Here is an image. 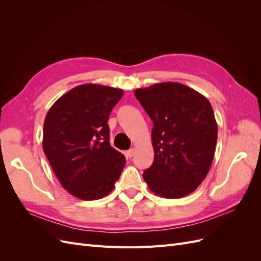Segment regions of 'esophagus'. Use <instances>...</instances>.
Instances as JSON below:
<instances>
[{"label":"esophagus","mask_w":261,"mask_h":261,"mask_svg":"<svg viewBox=\"0 0 261 261\" xmlns=\"http://www.w3.org/2000/svg\"><path fill=\"white\" fill-rule=\"evenodd\" d=\"M134 153H135V149H130V150H128V151H126V156H127V158H129V159H130V158L134 155Z\"/></svg>","instance_id":"esophagus-1"}]
</instances>
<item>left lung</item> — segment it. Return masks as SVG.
<instances>
[{
	"label": "left lung",
	"instance_id": "left-lung-1",
	"mask_svg": "<svg viewBox=\"0 0 261 261\" xmlns=\"http://www.w3.org/2000/svg\"><path fill=\"white\" fill-rule=\"evenodd\" d=\"M153 122L154 159L143 177L163 198H181L196 191L215 156L218 124L209 100L179 83H159L135 90Z\"/></svg>",
	"mask_w": 261,
	"mask_h": 261
}]
</instances>
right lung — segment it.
I'll return each mask as SVG.
<instances>
[{
	"label": "right lung",
	"instance_id": "right-lung-1",
	"mask_svg": "<svg viewBox=\"0 0 261 261\" xmlns=\"http://www.w3.org/2000/svg\"><path fill=\"white\" fill-rule=\"evenodd\" d=\"M124 91L84 84L54 102L45 115L42 147L61 185L77 198L96 200L113 191L126 163L110 145L109 115Z\"/></svg>",
	"mask_w": 261,
	"mask_h": 261
}]
</instances>
